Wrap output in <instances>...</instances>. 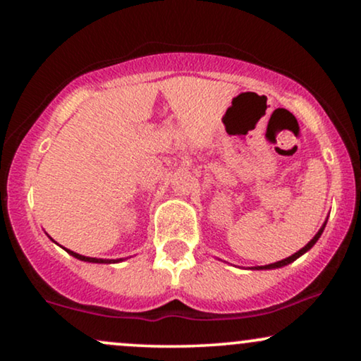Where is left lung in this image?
I'll return each mask as SVG.
<instances>
[{"label":"left lung","instance_id":"obj_1","mask_svg":"<svg viewBox=\"0 0 361 361\" xmlns=\"http://www.w3.org/2000/svg\"><path fill=\"white\" fill-rule=\"evenodd\" d=\"M324 228H325V225L322 226V228H320V230H319V233H317V235H315V236H314V238H312V240H310V241H309V243H307V245H305L302 250H299V251H298V253H294L293 256H289V258H286V259H281V261H278V263H273V264H266V266H258V268H255V269H274V268H281V266H286V264L293 263V261H295V259H298L300 255H304V253H305V251H309L310 248H312V246L315 245V241H317V240L320 238V235H322V231H324Z\"/></svg>","mask_w":361,"mask_h":361}]
</instances>
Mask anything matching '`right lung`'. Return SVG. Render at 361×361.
Listing matches in <instances>:
<instances>
[{
    "mask_svg": "<svg viewBox=\"0 0 361 361\" xmlns=\"http://www.w3.org/2000/svg\"><path fill=\"white\" fill-rule=\"evenodd\" d=\"M67 253H71L73 258L77 259H82V261H88V263H116V261H121V259H100V258H87V256H82L78 253H73V251L67 250Z\"/></svg>",
    "mask_w": 361,
    "mask_h": 361,
    "instance_id": "1",
    "label": "right lung"
}]
</instances>
